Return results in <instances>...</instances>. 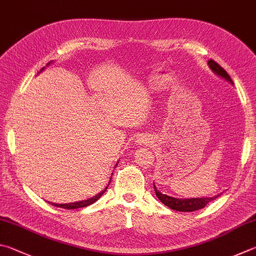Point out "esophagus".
<instances>
[{
	"instance_id": "1",
	"label": "esophagus",
	"mask_w": 256,
	"mask_h": 256,
	"mask_svg": "<svg viewBox=\"0 0 256 256\" xmlns=\"http://www.w3.org/2000/svg\"><path fill=\"white\" fill-rule=\"evenodd\" d=\"M140 140V144H142V145L147 144V140H145V138H142V140Z\"/></svg>"
}]
</instances>
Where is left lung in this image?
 Instances as JSON below:
<instances>
[{
	"instance_id": "8db88e82",
	"label": "left lung",
	"mask_w": 256,
	"mask_h": 256,
	"mask_svg": "<svg viewBox=\"0 0 256 256\" xmlns=\"http://www.w3.org/2000/svg\"><path fill=\"white\" fill-rule=\"evenodd\" d=\"M208 65L210 68L217 75L220 76V78H224L227 80L228 82L232 84V80L230 78V76L228 75L227 72L222 68V67L217 64L216 62L210 60H208ZM155 194L158 196V198L160 200V202L164 204L166 207L171 208L173 210H176V212H194V210H199L206 207V204H209L210 201L214 200L218 198V194L216 196H212V198H190V199H180V198H174V196H170L168 194H160V191H158L155 186Z\"/></svg>"
}]
</instances>
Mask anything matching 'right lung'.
<instances>
[{
    "mask_svg": "<svg viewBox=\"0 0 256 256\" xmlns=\"http://www.w3.org/2000/svg\"><path fill=\"white\" fill-rule=\"evenodd\" d=\"M106 189H108V186L104 190H103L102 192H100V194H96V196H93V198H91V199H88V200H84V201H78V202H73V204H52V206H55V207H58V208H64V209H78V208H83V207H88V206H90V204H94L96 202V201L100 198V196L104 194V192L106 191ZM49 202V201H48ZM50 204V202H49Z\"/></svg>",
    "mask_w": 256,
    "mask_h": 256,
    "instance_id": "obj_1",
    "label": "right lung"
}]
</instances>
